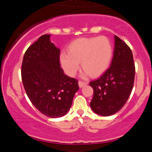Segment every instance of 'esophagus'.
<instances>
[{
	"label": "esophagus",
	"mask_w": 152,
	"mask_h": 152,
	"mask_svg": "<svg viewBox=\"0 0 152 152\" xmlns=\"http://www.w3.org/2000/svg\"><path fill=\"white\" fill-rule=\"evenodd\" d=\"M87 83H88L87 82L79 81H78V86H79L80 88H82V87H83L84 86H86V85H87Z\"/></svg>",
	"instance_id": "obj_1"
}]
</instances>
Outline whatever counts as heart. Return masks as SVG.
<instances>
[{
	"label": "heart",
	"instance_id": "1",
	"mask_svg": "<svg viewBox=\"0 0 152 152\" xmlns=\"http://www.w3.org/2000/svg\"><path fill=\"white\" fill-rule=\"evenodd\" d=\"M67 53L60 55V64L68 76H74L79 69V62L83 76H98L108 69L113 56V46L105 36L80 38L67 47Z\"/></svg>",
	"mask_w": 152,
	"mask_h": 152
}]
</instances>
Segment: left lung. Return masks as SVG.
I'll return each instance as SVG.
<instances>
[{
    "label": "left lung",
    "mask_w": 152,
    "mask_h": 152,
    "mask_svg": "<svg viewBox=\"0 0 152 152\" xmlns=\"http://www.w3.org/2000/svg\"><path fill=\"white\" fill-rule=\"evenodd\" d=\"M115 46L111 66L100 78L91 81L94 96L90 103L96 114L108 116L124 106L133 88L135 66L132 50L115 36Z\"/></svg>",
    "instance_id": "obj_1"
}]
</instances>
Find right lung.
I'll list each match as a JSON object with an SVG mask.
<instances>
[{"label": "right lung", "mask_w": 152, "mask_h": 152, "mask_svg": "<svg viewBox=\"0 0 152 152\" xmlns=\"http://www.w3.org/2000/svg\"><path fill=\"white\" fill-rule=\"evenodd\" d=\"M43 35L28 47L21 66L24 88L31 103L50 118L64 116L70 109L77 79L64 74L60 64V49Z\"/></svg>", "instance_id": "obj_1"}]
</instances>
